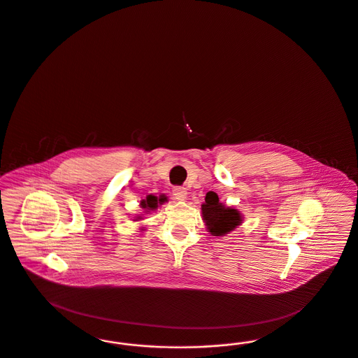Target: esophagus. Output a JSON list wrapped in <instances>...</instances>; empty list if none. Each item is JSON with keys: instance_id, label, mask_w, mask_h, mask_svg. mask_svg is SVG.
Listing matches in <instances>:
<instances>
[{"instance_id": "34e87169", "label": "esophagus", "mask_w": 358, "mask_h": 358, "mask_svg": "<svg viewBox=\"0 0 358 358\" xmlns=\"http://www.w3.org/2000/svg\"><path fill=\"white\" fill-rule=\"evenodd\" d=\"M173 196L177 201H185L187 197V190L182 187H174L173 189Z\"/></svg>"}]
</instances>
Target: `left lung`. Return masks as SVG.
<instances>
[{
	"mask_svg": "<svg viewBox=\"0 0 358 358\" xmlns=\"http://www.w3.org/2000/svg\"><path fill=\"white\" fill-rule=\"evenodd\" d=\"M205 228L212 236L222 238L243 224V215L236 208L222 204L215 192H208L201 205Z\"/></svg>",
	"mask_w": 358,
	"mask_h": 358,
	"instance_id": "1",
	"label": "left lung"
}]
</instances>
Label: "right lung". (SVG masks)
I'll return each mask as SVG.
<instances>
[{
  "instance_id": "add662e5",
  "label": "right lung",
  "mask_w": 358,
  "mask_h": 358,
  "mask_svg": "<svg viewBox=\"0 0 358 358\" xmlns=\"http://www.w3.org/2000/svg\"><path fill=\"white\" fill-rule=\"evenodd\" d=\"M165 203H168V197H166L165 194H161L159 197H157V196H154V194H148L146 199L141 200V204L139 205H141V208L143 209V212H145L146 215H149L150 212H154L155 209H158L159 205L165 204ZM142 219H143L142 216H136L134 222H139V220H142ZM141 231H143V228H141Z\"/></svg>"
}]
</instances>
